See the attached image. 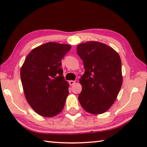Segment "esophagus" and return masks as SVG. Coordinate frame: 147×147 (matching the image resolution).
<instances>
[{
	"instance_id": "1",
	"label": "esophagus",
	"mask_w": 147,
	"mask_h": 147,
	"mask_svg": "<svg viewBox=\"0 0 147 147\" xmlns=\"http://www.w3.org/2000/svg\"><path fill=\"white\" fill-rule=\"evenodd\" d=\"M69 83L70 85H73L74 83H75V81H73V80H71L69 82Z\"/></svg>"
}]
</instances>
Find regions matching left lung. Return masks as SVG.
<instances>
[{
    "mask_svg": "<svg viewBox=\"0 0 147 147\" xmlns=\"http://www.w3.org/2000/svg\"><path fill=\"white\" fill-rule=\"evenodd\" d=\"M76 49L85 70L80 79L82 91L79 102L89 113H104L114 103L123 83L119 55L98 42L81 43Z\"/></svg>",
    "mask_w": 147,
    "mask_h": 147,
    "instance_id": "left-lung-1",
    "label": "left lung"
}]
</instances>
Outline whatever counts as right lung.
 <instances>
[{"label":"right lung","mask_w":147,"mask_h":147,"mask_svg":"<svg viewBox=\"0 0 147 147\" xmlns=\"http://www.w3.org/2000/svg\"><path fill=\"white\" fill-rule=\"evenodd\" d=\"M67 44L48 42L33 49L21 69L27 102L37 114L52 117L63 109L69 84L62 76V59L70 51Z\"/></svg>","instance_id":"add662e5"}]
</instances>
